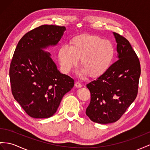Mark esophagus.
Returning <instances> with one entry per match:
<instances>
[{"mask_svg":"<svg viewBox=\"0 0 150 150\" xmlns=\"http://www.w3.org/2000/svg\"><path fill=\"white\" fill-rule=\"evenodd\" d=\"M75 86L76 87H77V88H80V87H82V84L79 83V82H76L75 84Z\"/></svg>","mask_w":150,"mask_h":150,"instance_id":"esophagus-1","label":"esophagus"}]
</instances>
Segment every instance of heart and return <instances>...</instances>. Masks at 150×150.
<instances>
[{
	"label": "heart",
	"mask_w": 150,
	"mask_h": 150,
	"mask_svg": "<svg viewBox=\"0 0 150 150\" xmlns=\"http://www.w3.org/2000/svg\"><path fill=\"white\" fill-rule=\"evenodd\" d=\"M71 46L63 44L58 50L61 70L68 74L80 58V74L98 77L108 70L115 56L113 44L98 35L83 34L71 40Z\"/></svg>",
	"instance_id": "1"
}]
</instances>
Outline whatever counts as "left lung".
Returning a JSON list of instances; mask_svg holds the SVG:
<instances>
[{
    "label": "left lung",
    "mask_w": 150,
    "mask_h": 150,
    "mask_svg": "<svg viewBox=\"0 0 150 150\" xmlns=\"http://www.w3.org/2000/svg\"><path fill=\"white\" fill-rule=\"evenodd\" d=\"M118 59L104 74L87 84L91 102L86 115L96 123L118 120L137 95L141 75L139 58L129 42L113 32Z\"/></svg>",
    "instance_id": "1"
}]
</instances>
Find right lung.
<instances>
[{"instance_id": "1", "label": "right lung", "mask_w": 150, "mask_h": 150, "mask_svg": "<svg viewBox=\"0 0 150 150\" xmlns=\"http://www.w3.org/2000/svg\"><path fill=\"white\" fill-rule=\"evenodd\" d=\"M66 30L64 26L44 25L23 35L10 64L11 91L30 117H51L64 95L74 86V80L61 74L51 54L42 49L56 45Z\"/></svg>"}]
</instances>
